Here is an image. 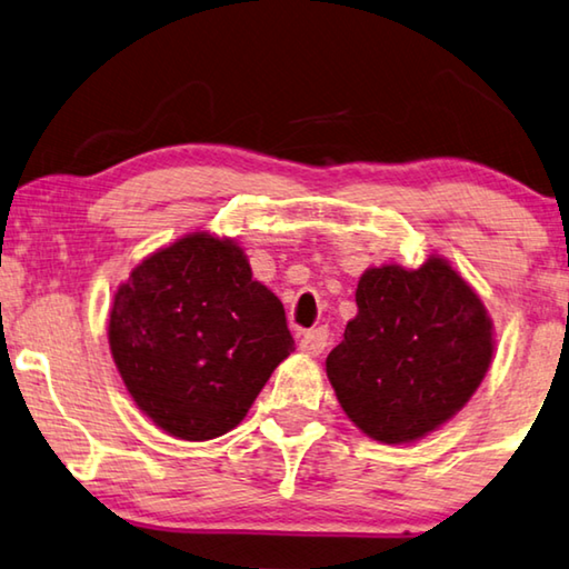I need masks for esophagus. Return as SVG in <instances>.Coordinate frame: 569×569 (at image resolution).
<instances>
[{
    "label": "esophagus",
    "mask_w": 569,
    "mask_h": 569,
    "mask_svg": "<svg viewBox=\"0 0 569 569\" xmlns=\"http://www.w3.org/2000/svg\"><path fill=\"white\" fill-rule=\"evenodd\" d=\"M327 339H329V331L323 329V327H319V329H309V331H303V333H301V339H299V349L303 351V355L317 357V355H321L323 347H327Z\"/></svg>",
    "instance_id": "34e87169"
}]
</instances>
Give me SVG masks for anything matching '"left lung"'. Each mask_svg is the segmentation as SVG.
Here are the masks:
<instances>
[{"label":"left lung","instance_id":"1","mask_svg":"<svg viewBox=\"0 0 569 569\" xmlns=\"http://www.w3.org/2000/svg\"><path fill=\"white\" fill-rule=\"evenodd\" d=\"M355 299L357 317L327 357L329 382L365 436L415 443L479 390L493 359V321L440 256L420 268H367Z\"/></svg>","mask_w":569,"mask_h":569}]
</instances>
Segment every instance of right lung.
Masks as SVG:
<instances>
[{
  "label": "right lung",
  "instance_id": "1",
  "mask_svg": "<svg viewBox=\"0 0 569 569\" xmlns=\"http://www.w3.org/2000/svg\"><path fill=\"white\" fill-rule=\"evenodd\" d=\"M108 347L137 408L179 440L240 426L296 349L246 250L207 230L151 252L116 288Z\"/></svg>",
  "mask_w": 569,
  "mask_h": 569
}]
</instances>
